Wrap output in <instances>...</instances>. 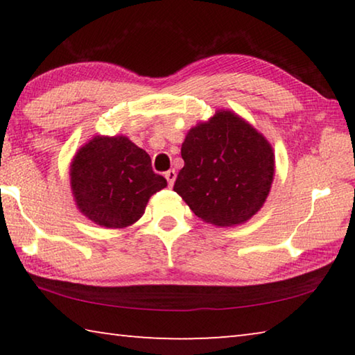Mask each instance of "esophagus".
<instances>
[{
    "mask_svg": "<svg viewBox=\"0 0 355 355\" xmlns=\"http://www.w3.org/2000/svg\"><path fill=\"white\" fill-rule=\"evenodd\" d=\"M164 177H166V180H167V183H169V186L172 188L173 183H175V178H177V173H175V171H173V169L167 171V172L164 173Z\"/></svg>",
    "mask_w": 355,
    "mask_h": 355,
    "instance_id": "obj_1",
    "label": "esophagus"
}]
</instances>
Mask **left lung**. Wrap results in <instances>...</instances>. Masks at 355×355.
<instances>
[{
    "label": "left lung",
    "mask_w": 355,
    "mask_h": 355,
    "mask_svg": "<svg viewBox=\"0 0 355 355\" xmlns=\"http://www.w3.org/2000/svg\"><path fill=\"white\" fill-rule=\"evenodd\" d=\"M173 191L197 218L218 227L244 224L271 191L274 152L261 133L232 111L189 130Z\"/></svg>",
    "instance_id": "1"
}]
</instances>
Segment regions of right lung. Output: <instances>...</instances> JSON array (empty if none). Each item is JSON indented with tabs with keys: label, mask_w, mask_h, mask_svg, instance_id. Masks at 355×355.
<instances>
[{
	"label": "right lung",
	"mask_w": 355,
	"mask_h": 355,
	"mask_svg": "<svg viewBox=\"0 0 355 355\" xmlns=\"http://www.w3.org/2000/svg\"><path fill=\"white\" fill-rule=\"evenodd\" d=\"M76 207L95 224L123 228L146 211L150 197L167 186L148 153L125 136H95L70 164Z\"/></svg>",
	"instance_id": "obj_1"
}]
</instances>
